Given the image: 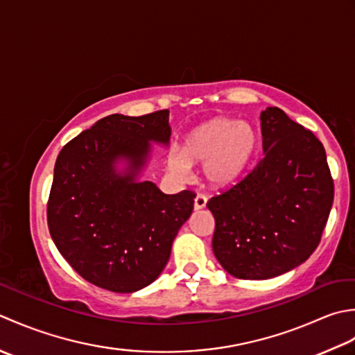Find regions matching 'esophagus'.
I'll list each match as a JSON object with an SVG mask.
<instances>
[{
    "label": "esophagus",
    "instance_id": "1",
    "mask_svg": "<svg viewBox=\"0 0 355 355\" xmlns=\"http://www.w3.org/2000/svg\"><path fill=\"white\" fill-rule=\"evenodd\" d=\"M207 205V196H204V194H198L196 198H194V209H202L205 208Z\"/></svg>",
    "mask_w": 355,
    "mask_h": 355
}]
</instances>
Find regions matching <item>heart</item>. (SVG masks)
Here are the masks:
<instances>
[{"label": "heart", "instance_id": "1", "mask_svg": "<svg viewBox=\"0 0 355 355\" xmlns=\"http://www.w3.org/2000/svg\"><path fill=\"white\" fill-rule=\"evenodd\" d=\"M259 150L257 132L248 122L213 118L185 136L182 153L168 157V167L179 176L191 165L204 162V176L214 187L234 184L248 170Z\"/></svg>", "mask_w": 355, "mask_h": 355}]
</instances>
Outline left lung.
Masks as SVG:
<instances>
[{
    "label": "left lung",
    "instance_id": "8db88e82",
    "mask_svg": "<svg viewBox=\"0 0 355 355\" xmlns=\"http://www.w3.org/2000/svg\"><path fill=\"white\" fill-rule=\"evenodd\" d=\"M263 157L241 182L208 200L213 252L237 279L263 280L305 262L320 242L334 200L322 142L268 107L260 113Z\"/></svg>",
    "mask_w": 355,
    "mask_h": 355
}]
</instances>
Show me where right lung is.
I'll use <instances>...</instances> for the list:
<instances>
[{
    "instance_id": "right-lung-1",
    "label": "right lung",
    "mask_w": 355,
    "mask_h": 355,
    "mask_svg": "<svg viewBox=\"0 0 355 355\" xmlns=\"http://www.w3.org/2000/svg\"><path fill=\"white\" fill-rule=\"evenodd\" d=\"M168 114H110L56 157L47 204L50 236L79 276L108 291L135 293L155 282L191 216L193 191L164 194L139 180L151 142L170 144ZM121 162L124 171L117 170Z\"/></svg>"
}]
</instances>
